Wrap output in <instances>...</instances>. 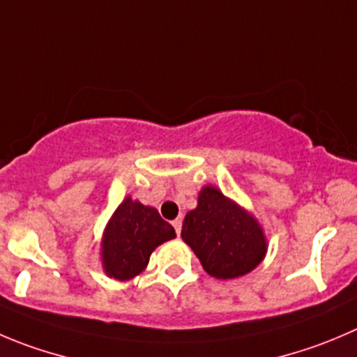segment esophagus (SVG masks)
Instances as JSON below:
<instances>
[{
  "label": "esophagus",
  "mask_w": 357,
  "mask_h": 357,
  "mask_svg": "<svg viewBox=\"0 0 357 357\" xmlns=\"http://www.w3.org/2000/svg\"><path fill=\"white\" fill-rule=\"evenodd\" d=\"M172 224H173V227H175L176 235L181 236V231H182V220H181V219H175Z\"/></svg>",
  "instance_id": "esophagus-1"
}]
</instances>
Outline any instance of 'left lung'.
<instances>
[{"label":"left lung","instance_id":"1","mask_svg":"<svg viewBox=\"0 0 357 357\" xmlns=\"http://www.w3.org/2000/svg\"><path fill=\"white\" fill-rule=\"evenodd\" d=\"M182 240L195 250L206 273L215 278L242 277L266 254V240L257 220L210 185L203 188L198 206L185 215Z\"/></svg>","mask_w":357,"mask_h":357}]
</instances>
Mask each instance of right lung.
I'll list each match as a JSON object with an SVG mask.
<instances>
[{
	"label": "right lung",
	"mask_w": 357,
	"mask_h": 357,
	"mask_svg": "<svg viewBox=\"0 0 357 357\" xmlns=\"http://www.w3.org/2000/svg\"><path fill=\"white\" fill-rule=\"evenodd\" d=\"M175 238V229L152 206L126 198L112 215L103 236L101 259L110 277L128 280L144 271L152 250Z\"/></svg>",
	"instance_id": "right-lung-1"
}]
</instances>
